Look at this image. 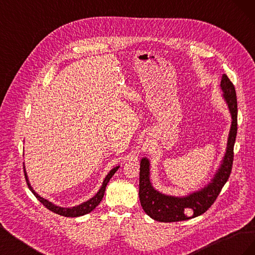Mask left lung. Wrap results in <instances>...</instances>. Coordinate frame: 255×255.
Masks as SVG:
<instances>
[{
	"mask_svg": "<svg viewBox=\"0 0 255 255\" xmlns=\"http://www.w3.org/2000/svg\"><path fill=\"white\" fill-rule=\"evenodd\" d=\"M220 88L231 114V128L226 153L214 177L204 187L186 196H170L154 188L150 179V160L142 157L139 172V200L144 213L156 221L175 222L202 215L215 202L222 187L229 180L233 165V149L237 134V99L233 83L226 74L222 75Z\"/></svg>",
	"mask_w": 255,
	"mask_h": 255,
	"instance_id": "left-lung-1",
	"label": "left lung"
}]
</instances>
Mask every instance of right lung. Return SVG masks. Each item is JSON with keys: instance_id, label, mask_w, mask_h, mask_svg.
I'll use <instances>...</instances> for the list:
<instances>
[{"instance_id": "right-lung-1", "label": "right lung", "mask_w": 255, "mask_h": 255, "mask_svg": "<svg viewBox=\"0 0 255 255\" xmlns=\"http://www.w3.org/2000/svg\"><path fill=\"white\" fill-rule=\"evenodd\" d=\"M24 164V163H23ZM120 166H116L114 167L112 170L107 173V175L105 176V179L102 183V186L101 188L99 189V191L97 192V194L90 198L89 200H87V201H85L79 205H75V206H72V207H61V206H58L56 204L52 203L51 201H49V200L44 199L42 197H40L39 195L37 194V192L34 190V188L32 187V185H30L29 181H28V177H27V173H26V170H25V167H24V175H25V180H26V183L28 185V188L30 189V191L33 192L34 196L39 200V201L48 208V210L56 213L60 216H65V217H80V216H84L86 214H89L90 212H92L95 210V208L100 204V202L102 201V199L104 197V192H105V189H106V185L107 183L110 182V180L112 179V176L115 174V172L118 170Z\"/></svg>"}]
</instances>
